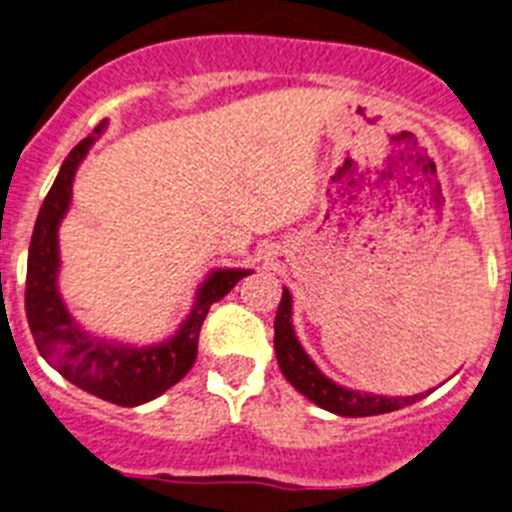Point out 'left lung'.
<instances>
[{
	"label": "left lung",
	"instance_id": "obj_1",
	"mask_svg": "<svg viewBox=\"0 0 512 512\" xmlns=\"http://www.w3.org/2000/svg\"><path fill=\"white\" fill-rule=\"evenodd\" d=\"M276 359L281 367L283 377L294 385L304 398L320 406V409L330 411L338 416H377V414H390L403 406L422 401L424 395L432 393H416V395H398V398H388V395H375V393H359V390L343 388L338 382L330 380L328 375H322L317 364L309 359L304 346L296 338L294 322H291V294L289 289H283L281 304L276 312Z\"/></svg>",
	"mask_w": 512,
	"mask_h": 512
}]
</instances>
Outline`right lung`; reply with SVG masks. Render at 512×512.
Returning <instances> with one entry per match:
<instances>
[{
	"instance_id": "1",
	"label": "right lung",
	"mask_w": 512,
	"mask_h": 512,
	"mask_svg": "<svg viewBox=\"0 0 512 512\" xmlns=\"http://www.w3.org/2000/svg\"><path fill=\"white\" fill-rule=\"evenodd\" d=\"M103 127L106 122L98 124L93 135L72 148L41 205L28 249L25 315L38 351L64 380L101 401L140 406L166 393L190 372L197 359V338L210 304L223 299L252 270H210L208 278L197 286L195 304L187 320L176 328L174 336L153 346L106 341L83 330L59 294V223L70 210L77 166L88 156L90 145L101 137Z\"/></svg>"
}]
</instances>
